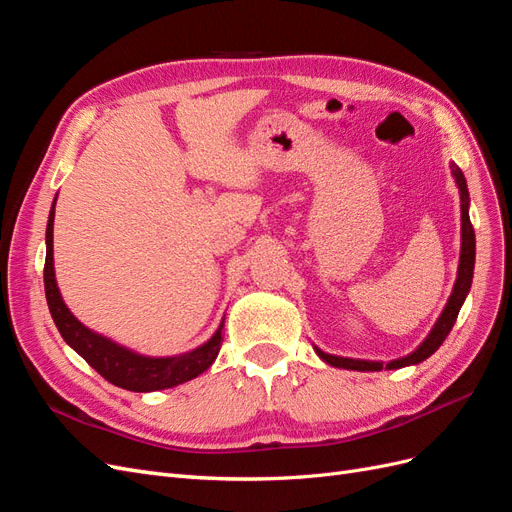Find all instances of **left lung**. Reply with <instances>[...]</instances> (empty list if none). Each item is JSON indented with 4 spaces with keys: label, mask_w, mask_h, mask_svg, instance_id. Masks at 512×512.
<instances>
[{
    "label": "left lung",
    "mask_w": 512,
    "mask_h": 512,
    "mask_svg": "<svg viewBox=\"0 0 512 512\" xmlns=\"http://www.w3.org/2000/svg\"><path fill=\"white\" fill-rule=\"evenodd\" d=\"M453 175L457 179V185H459V192H461V258H459V273H457V282H455V288H453V294L451 299H448L446 307L442 316L438 318L436 327L431 329L429 337L425 339V342L418 346L412 354L404 356V359H397V361H391L389 365H382V363H376V361H356V359H344V356H333V354H324L322 350L316 348L318 356L322 361H327L329 365L333 367H344V369H356V371H380V369H399V367H406V365H416L425 361L427 356H431L433 352H436L442 342L446 339V335L451 333L453 324L459 316V309L463 305V301H466V294L472 286V273H474V258H476V239H474V228H472V222H470V213H468V185H466V177H463L461 170L453 164Z\"/></svg>",
    "instance_id": "obj_1"
}]
</instances>
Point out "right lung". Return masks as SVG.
Returning a JSON list of instances; mask_svg holds the SVG:
<instances>
[{
  "instance_id": "1",
  "label": "right lung",
  "mask_w": 512,
  "mask_h": 512,
  "mask_svg": "<svg viewBox=\"0 0 512 512\" xmlns=\"http://www.w3.org/2000/svg\"><path fill=\"white\" fill-rule=\"evenodd\" d=\"M53 220H55V203L49 215V226H46V260H44V292L46 303H49L51 316L61 337L66 339L83 359L94 367L98 374L119 389L134 391V393H149L170 389L203 374L205 369L218 356L222 348V327L218 329L205 346H200L192 352H185L173 359H149L136 352L117 346L111 339L96 335L89 331L85 324L76 320L66 303L61 301V294L55 282L53 271Z\"/></svg>"
}]
</instances>
